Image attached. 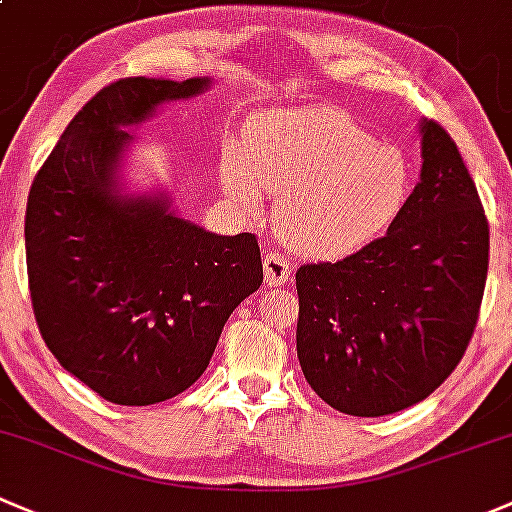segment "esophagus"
<instances>
[{"mask_svg":"<svg viewBox=\"0 0 512 512\" xmlns=\"http://www.w3.org/2000/svg\"><path fill=\"white\" fill-rule=\"evenodd\" d=\"M263 273H266V286H283V283H291V263L283 256L268 251L263 256Z\"/></svg>","mask_w":512,"mask_h":512,"instance_id":"34e87169","label":"esophagus"}]
</instances>
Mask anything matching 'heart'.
Wrapping results in <instances>:
<instances>
[{
  "label": "heart",
  "mask_w": 512,
  "mask_h": 512,
  "mask_svg": "<svg viewBox=\"0 0 512 512\" xmlns=\"http://www.w3.org/2000/svg\"><path fill=\"white\" fill-rule=\"evenodd\" d=\"M224 194L256 209L276 192L273 219L283 239L308 256L362 249L392 226L412 192L402 147L374 140L335 108L273 110L251 123L219 162Z\"/></svg>",
  "instance_id": "b5f03b06"
}]
</instances>
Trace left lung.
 <instances>
[{
    "label": "left lung",
    "instance_id": "8db88e82",
    "mask_svg": "<svg viewBox=\"0 0 512 512\" xmlns=\"http://www.w3.org/2000/svg\"><path fill=\"white\" fill-rule=\"evenodd\" d=\"M421 175L382 239L295 273L298 360L342 414L384 416L456 370L488 276V221L456 142L419 123Z\"/></svg>",
    "mask_w": 512,
    "mask_h": 512
}]
</instances>
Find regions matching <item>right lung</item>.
Masks as SVG:
<instances>
[{
  "label": "right lung",
  "mask_w": 512,
  "mask_h": 512,
  "mask_svg": "<svg viewBox=\"0 0 512 512\" xmlns=\"http://www.w3.org/2000/svg\"><path fill=\"white\" fill-rule=\"evenodd\" d=\"M212 78H123L63 130L26 202V271L41 337L66 372L123 407L165 402L207 370L224 323L263 283L254 234L179 217L170 192H125L123 160L165 103Z\"/></svg>",
  "instance_id": "obj_1"
}]
</instances>
